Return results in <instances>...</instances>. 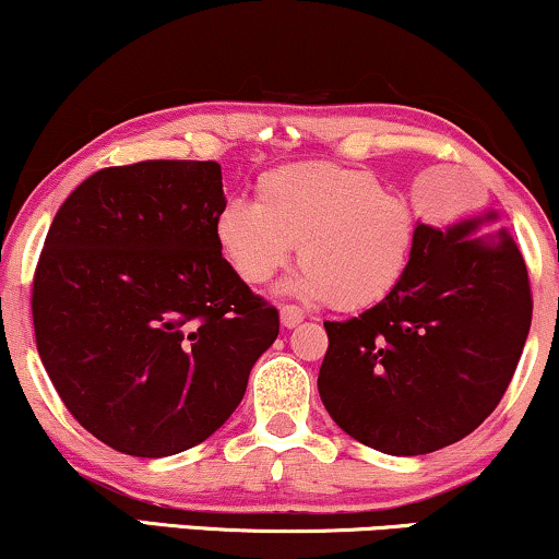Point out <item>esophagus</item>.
Returning <instances> with one entry per match:
<instances>
[{
    "label": "esophagus",
    "instance_id": "esophagus-1",
    "mask_svg": "<svg viewBox=\"0 0 559 559\" xmlns=\"http://www.w3.org/2000/svg\"><path fill=\"white\" fill-rule=\"evenodd\" d=\"M302 319H306V316H302L298 306H282L280 308V321L285 329H295Z\"/></svg>",
    "mask_w": 559,
    "mask_h": 559
}]
</instances>
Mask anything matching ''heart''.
<instances>
[{
    "mask_svg": "<svg viewBox=\"0 0 559 559\" xmlns=\"http://www.w3.org/2000/svg\"><path fill=\"white\" fill-rule=\"evenodd\" d=\"M225 264L246 285H264L298 243V298L365 311L399 290L417 248L412 206L368 170L293 163L259 176L257 202L233 199L212 223Z\"/></svg>",
    "mask_w": 559,
    "mask_h": 559,
    "instance_id": "obj_1",
    "label": "heart"
}]
</instances>
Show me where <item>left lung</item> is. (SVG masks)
<instances>
[{
	"label": "left lung",
	"mask_w": 559,
	"mask_h": 559,
	"mask_svg": "<svg viewBox=\"0 0 559 559\" xmlns=\"http://www.w3.org/2000/svg\"><path fill=\"white\" fill-rule=\"evenodd\" d=\"M487 210L445 227L417 223L409 272L389 300L323 321L326 412L349 438L391 456L432 453L492 415L532 326L523 257Z\"/></svg>",
	"instance_id": "obj_1"
}]
</instances>
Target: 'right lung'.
Instances as JSON below:
<instances>
[{
  "label": "right lung",
  "instance_id": "add662e5",
  "mask_svg": "<svg viewBox=\"0 0 559 559\" xmlns=\"http://www.w3.org/2000/svg\"><path fill=\"white\" fill-rule=\"evenodd\" d=\"M215 160L103 168L59 206L33 280L40 362L72 417L129 456L194 448L236 412L277 308L219 257Z\"/></svg>",
  "mask_w": 559,
  "mask_h": 559
}]
</instances>
